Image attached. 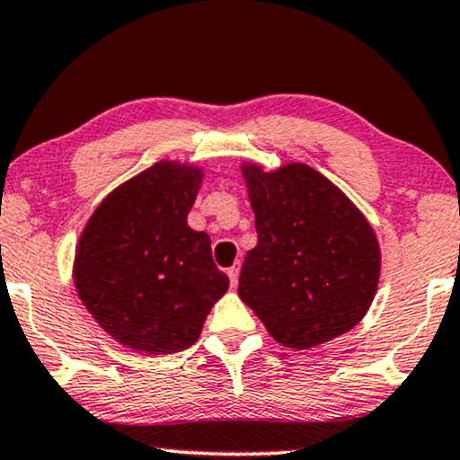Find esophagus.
Returning a JSON list of instances; mask_svg holds the SVG:
<instances>
[{"mask_svg": "<svg viewBox=\"0 0 460 460\" xmlns=\"http://www.w3.org/2000/svg\"><path fill=\"white\" fill-rule=\"evenodd\" d=\"M238 272H241V264H238V261H236L234 266L228 268V277H230V283L232 285L238 283Z\"/></svg>", "mask_w": 460, "mask_h": 460, "instance_id": "34e87169", "label": "esophagus"}]
</instances>
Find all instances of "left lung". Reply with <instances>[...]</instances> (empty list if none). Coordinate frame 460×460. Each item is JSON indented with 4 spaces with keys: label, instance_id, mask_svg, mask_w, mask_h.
<instances>
[{
    "label": "left lung",
    "instance_id": "1",
    "mask_svg": "<svg viewBox=\"0 0 460 460\" xmlns=\"http://www.w3.org/2000/svg\"><path fill=\"white\" fill-rule=\"evenodd\" d=\"M258 244L244 255L238 297L279 344L308 350L366 317L378 289L380 244L366 216L304 163L241 166Z\"/></svg>",
    "mask_w": 460,
    "mask_h": 460
}]
</instances>
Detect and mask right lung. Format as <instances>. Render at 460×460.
<instances>
[{
	"instance_id": "1",
	"label": "right lung",
	"mask_w": 460,
	"mask_h": 460,
	"mask_svg": "<svg viewBox=\"0 0 460 460\" xmlns=\"http://www.w3.org/2000/svg\"><path fill=\"white\" fill-rule=\"evenodd\" d=\"M202 179L199 164L160 160L111 190L82 230L75 291L124 349L171 355L192 347L228 291L211 238L188 226Z\"/></svg>"
}]
</instances>
